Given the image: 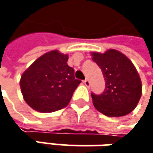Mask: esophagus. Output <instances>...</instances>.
Listing matches in <instances>:
<instances>
[{"label": "esophagus", "instance_id": "obj_1", "mask_svg": "<svg viewBox=\"0 0 153 153\" xmlns=\"http://www.w3.org/2000/svg\"><path fill=\"white\" fill-rule=\"evenodd\" d=\"M83 83H84V85L87 86V87H89V86H90V81H89L88 79H85V80L83 81Z\"/></svg>", "mask_w": 153, "mask_h": 153}]
</instances>
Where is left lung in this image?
I'll list each match as a JSON object with an SVG mask.
<instances>
[{
    "instance_id": "1",
    "label": "left lung",
    "mask_w": 153,
    "mask_h": 153,
    "mask_svg": "<svg viewBox=\"0 0 153 153\" xmlns=\"http://www.w3.org/2000/svg\"><path fill=\"white\" fill-rule=\"evenodd\" d=\"M92 56L105 80V88L101 95L91 93L94 106L109 117L128 114L137 105L142 95L141 79L134 65L115 49L104 54L94 52Z\"/></svg>"
}]
</instances>
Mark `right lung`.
<instances>
[{
    "label": "right lung",
    "mask_w": 153,
    "mask_h": 153,
    "mask_svg": "<svg viewBox=\"0 0 153 153\" xmlns=\"http://www.w3.org/2000/svg\"><path fill=\"white\" fill-rule=\"evenodd\" d=\"M67 60V55L53 50L39 57L22 74L20 88L29 106L52 112L68 105L81 80L75 79Z\"/></svg>",
    "instance_id": "obj_1"
}]
</instances>
